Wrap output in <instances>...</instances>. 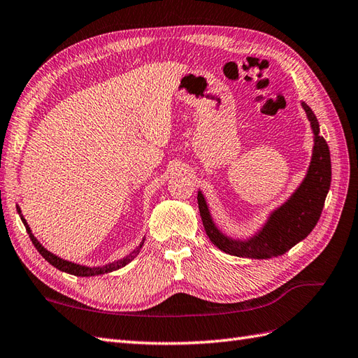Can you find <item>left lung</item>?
Segmentation results:
<instances>
[{
    "instance_id": "1",
    "label": "left lung",
    "mask_w": 358,
    "mask_h": 358,
    "mask_svg": "<svg viewBox=\"0 0 358 358\" xmlns=\"http://www.w3.org/2000/svg\"><path fill=\"white\" fill-rule=\"evenodd\" d=\"M303 110L308 115L315 136L310 171L294 195L278 210H274L259 235L245 243L222 236L213 226L201 192L198 194V209L204 230L220 250L255 259L276 257L287 253L299 241L308 236L317 224L331 185V157L327 140L319 136V122L311 108L303 103Z\"/></svg>"
}]
</instances>
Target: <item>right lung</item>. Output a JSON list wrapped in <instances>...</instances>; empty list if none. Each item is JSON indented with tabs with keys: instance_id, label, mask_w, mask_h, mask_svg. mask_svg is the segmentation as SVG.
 I'll list each match as a JSON object with an SVG mask.
<instances>
[{
	"instance_id": "1",
	"label": "right lung",
	"mask_w": 358,
	"mask_h": 358,
	"mask_svg": "<svg viewBox=\"0 0 358 358\" xmlns=\"http://www.w3.org/2000/svg\"><path fill=\"white\" fill-rule=\"evenodd\" d=\"M18 212H20V209H18ZM20 213H21V212H20ZM21 220H22V222H24V226H26V230H27V234H29V236H30V239H31L33 245L36 247V250L41 253V256H43L47 262L52 264L53 267H56L57 270L65 271V273H70V274H74V276H96V274H103V273H110V271H114V270H119V268L124 267V265H127V264H129L132 259H134V257L138 255L141 245H143V243H141L140 247L137 248V250H134L129 256L123 257V259H120V261H117V262L103 265V267H93V268H90V267H84V265H79V264H73V262H69V261H64V259H61V257H57V256H55L53 253H50L48 250H45V248L38 243L36 238L31 235V231H30V229H29V226H27L26 220H24L22 217H21Z\"/></svg>"
}]
</instances>
